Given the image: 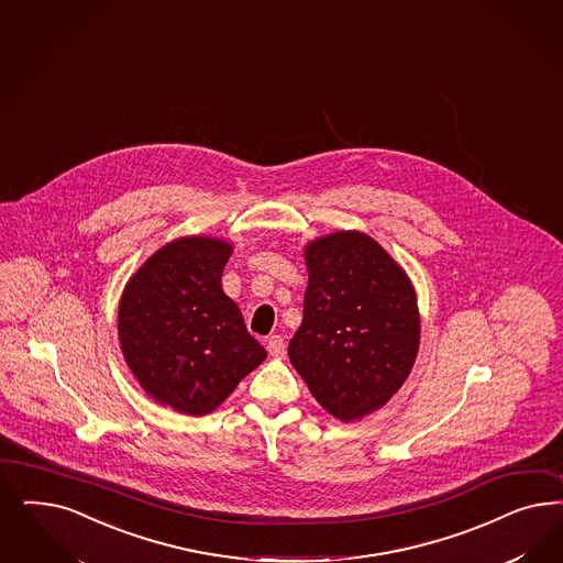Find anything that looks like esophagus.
<instances>
[{
  "label": "esophagus",
  "mask_w": 563,
  "mask_h": 563,
  "mask_svg": "<svg viewBox=\"0 0 563 563\" xmlns=\"http://www.w3.org/2000/svg\"><path fill=\"white\" fill-rule=\"evenodd\" d=\"M267 350H269V354H272L273 358L282 361V358L286 356V342H284V338H282V335H272V338L267 340Z\"/></svg>",
  "instance_id": "1"
}]
</instances>
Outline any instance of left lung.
<instances>
[{"mask_svg":"<svg viewBox=\"0 0 563 563\" xmlns=\"http://www.w3.org/2000/svg\"><path fill=\"white\" fill-rule=\"evenodd\" d=\"M302 325L288 356L310 394L340 420L382 408L412 371L420 340L410 279L361 232H335L307 246Z\"/></svg>","mask_w":563,"mask_h":563,"instance_id":"1","label":"left lung"}]
</instances>
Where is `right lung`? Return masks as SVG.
<instances>
[{
  "mask_svg": "<svg viewBox=\"0 0 563 563\" xmlns=\"http://www.w3.org/2000/svg\"><path fill=\"white\" fill-rule=\"evenodd\" d=\"M230 254L223 240H174L132 275L120 300L130 371L151 398L181 415L216 410L267 356L221 290Z\"/></svg>",
  "mask_w": 563,
  "mask_h": 563,
  "instance_id": "1",
  "label": "right lung"
}]
</instances>
